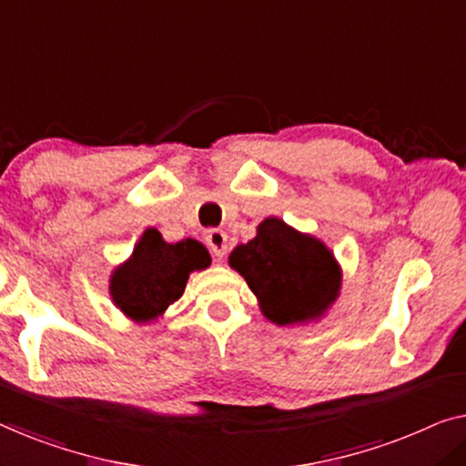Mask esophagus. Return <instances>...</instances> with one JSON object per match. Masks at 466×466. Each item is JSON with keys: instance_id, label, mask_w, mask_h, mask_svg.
Listing matches in <instances>:
<instances>
[{"instance_id": "obj_1", "label": "esophagus", "mask_w": 466, "mask_h": 466, "mask_svg": "<svg viewBox=\"0 0 466 466\" xmlns=\"http://www.w3.org/2000/svg\"><path fill=\"white\" fill-rule=\"evenodd\" d=\"M206 241H208V248L212 250V254L216 258H222L227 254V233L220 231V228H212V231H208L206 235Z\"/></svg>"}]
</instances>
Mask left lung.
<instances>
[{
	"instance_id": "8db88e82",
	"label": "left lung",
	"mask_w": 466,
	"mask_h": 466,
	"mask_svg": "<svg viewBox=\"0 0 466 466\" xmlns=\"http://www.w3.org/2000/svg\"><path fill=\"white\" fill-rule=\"evenodd\" d=\"M228 265L250 286L260 314L278 327L322 320L341 295L343 271L333 250L278 216L260 222L248 244L235 246Z\"/></svg>"
}]
</instances>
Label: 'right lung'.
I'll use <instances>...</instances> for the list:
<instances>
[{"instance_id": "add662e5", "label": "right lung", "mask_w": 466, "mask_h": 466, "mask_svg": "<svg viewBox=\"0 0 466 466\" xmlns=\"http://www.w3.org/2000/svg\"><path fill=\"white\" fill-rule=\"evenodd\" d=\"M212 265L208 248L193 238L167 244L157 228H146L129 258L110 273L112 303L137 324L161 320L182 297L193 271Z\"/></svg>"}]
</instances>
